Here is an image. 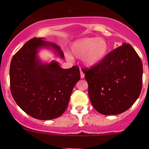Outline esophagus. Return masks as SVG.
I'll list each match as a JSON object with an SVG mask.
<instances>
[{
	"label": "esophagus",
	"mask_w": 149,
	"mask_h": 149,
	"mask_svg": "<svg viewBox=\"0 0 149 149\" xmlns=\"http://www.w3.org/2000/svg\"><path fill=\"white\" fill-rule=\"evenodd\" d=\"M84 76H85V74L82 72V70H81V79H84Z\"/></svg>",
	"instance_id": "34e87169"
}]
</instances>
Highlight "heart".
<instances>
[{"label": "heart", "mask_w": 149, "mask_h": 149, "mask_svg": "<svg viewBox=\"0 0 149 149\" xmlns=\"http://www.w3.org/2000/svg\"><path fill=\"white\" fill-rule=\"evenodd\" d=\"M109 50L108 42L103 38L84 37L73 42L70 45V53L78 58H81L86 67L92 68L100 64L104 59ZM71 59L69 54H66Z\"/></svg>", "instance_id": "obj_1"}]
</instances>
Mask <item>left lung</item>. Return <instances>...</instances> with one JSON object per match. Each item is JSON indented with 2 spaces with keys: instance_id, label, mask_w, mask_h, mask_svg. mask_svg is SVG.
<instances>
[{
  "instance_id": "8db88e82",
  "label": "left lung",
  "mask_w": 149,
  "mask_h": 149,
  "mask_svg": "<svg viewBox=\"0 0 149 149\" xmlns=\"http://www.w3.org/2000/svg\"><path fill=\"white\" fill-rule=\"evenodd\" d=\"M94 109L105 115H118L128 109L139 98L142 88L143 65L130 45L108 53L94 67L83 70Z\"/></svg>"
}]
</instances>
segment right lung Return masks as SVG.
Listing matches in <instances>:
<instances>
[{
    "mask_svg": "<svg viewBox=\"0 0 149 149\" xmlns=\"http://www.w3.org/2000/svg\"><path fill=\"white\" fill-rule=\"evenodd\" d=\"M41 48H49L64 58L61 47L42 38L31 39L12 58L10 87L19 107L32 118L52 120L63 115L72 91L80 79V70L74 65L61 68L57 61L42 63L38 57Z\"/></svg>",
    "mask_w": 149,
    "mask_h": 149,
    "instance_id": "right-lung-1",
    "label": "right lung"
}]
</instances>
